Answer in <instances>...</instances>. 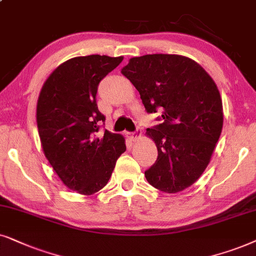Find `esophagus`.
<instances>
[{"mask_svg":"<svg viewBox=\"0 0 256 256\" xmlns=\"http://www.w3.org/2000/svg\"><path fill=\"white\" fill-rule=\"evenodd\" d=\"M142 136V131L140 128H137V130L134 131V132H128V137L131 139V140H137V139L140 138Z\"/></svg>","mask_w":256,"mask_h":256,"instance_id":"34e87169","label":"esophagus"}]
</instances>
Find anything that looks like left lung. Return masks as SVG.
Masks as SVG:
<instances>
[{"instance_id":"1","label":"left lung","mask_w":256,"mask_h":256,"mask_svg":"<svg viewBox=\"0 0 256 256\" xmlns=\"http://www.w3.org/2000/svg\"><path fill=\"white\" fill-rule=\"evenodd\" d=\"M122 74L139 91L148 114L162 112V124L146 130L158 148L145 171L148 182L166 193L193 185L222 130V102L212 77L188 57L168 54L134 57Z\"/></svg>"}]
</instances>
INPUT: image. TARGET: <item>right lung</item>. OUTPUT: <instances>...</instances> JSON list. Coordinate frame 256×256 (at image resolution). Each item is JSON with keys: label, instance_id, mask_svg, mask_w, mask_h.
I'll list each match as a JSON object with an SVG mask.
<instances>
[{"label": "right lung", "instance_id": "right-lung-1", "mask_svg": "<svg viewBox=\"0 0 256 256\" xmlns=\"http://www.w3.org/2000/svg\"><path fill=\"white\" fill-rule=\"evenodd\" d=\"M122 60L105 54L66 60L46 80L37 102L44 154L64 185L84 196L106 185L126 150L122 136L97 134L105 122L96 102L98 85Z\"/></svg>", "mask_w": 256, "mask_h": 256}]
</instances>
